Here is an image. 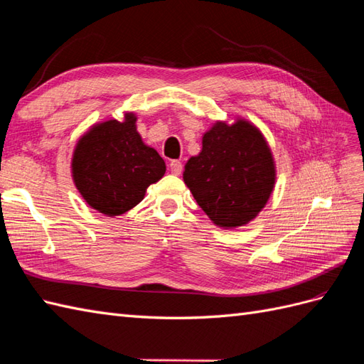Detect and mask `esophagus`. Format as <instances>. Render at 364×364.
<instances>
[{"mask_svg":"<svg viewBox=\"0 0 364 364\" xmlns=\"http://www.w3.org/2000/svg\"><path fill=\"white\" fill-rule=\"evenodd\" d=\"M169 167H171V172H172L173 175H180L181 171H183V164H181L180 160H172L171 164H169Z\"/></svg>","mask_w":364,"mask_h":364,"instance_id":"obj_1","label":"esophagus"}]
</instances>
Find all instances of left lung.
<instances>
[{
	"label": "left lung",
	"mask_w": 364,
	"mask_h": 364,
	"mask_svg": "<svg viewBox=\"0 0 364 364\" xmlns=\"http://www.w3.org/2000/svg\"><path fill=\"white\" fill-rule=\"evenodd\" d=\"M183 180L198 206L220 228L243 226L271 197L275 166L259 130L245 119L215 123L203 149L184 166Z\"/></svg>",
	"instance_id": "1"
}]
</instances>
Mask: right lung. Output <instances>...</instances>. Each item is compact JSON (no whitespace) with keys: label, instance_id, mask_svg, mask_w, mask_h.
I'll return each instance as SVG.
<instances>
[{"label":"right lung","instance_id":"add662e5","mask_svg":"<svg viewBox=\"0 0 364 364\" xmlns=\"http://www.w3.org/2000/svg\"><path fill=\"white\" fill-rule=\"evenodd\" d=\"M135 115L109 119L82 136L72 160L77 189L89 206L109 217L121 215L144 198L146 189L166 172L163 158L143 143Z\"/></svg>","mask_w":364,"mask_h":364}]
</instances>
